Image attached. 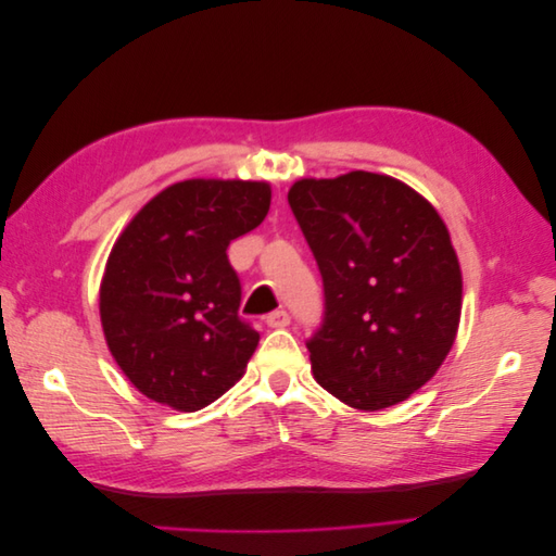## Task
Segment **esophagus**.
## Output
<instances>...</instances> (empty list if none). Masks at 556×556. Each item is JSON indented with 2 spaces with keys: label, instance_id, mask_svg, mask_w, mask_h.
<instances>
[{
  "label": "esophagus",
  "instance_id": "obj_1",
  "mask_svg": "<svg viewBox=\"0 0 556 556\" xmlns=\"http://www.w3.org/2000/svg\"><path fill=\"white\" fill-rule=\"evenodd\" d=\"M266 325L274 327V329L288 327V325H290V313L282 311V308H278V311H274V313H268V315H266Z\"/></svg>",
  "mask_w": 556,
  "mask_h": 556
}]
</instances>
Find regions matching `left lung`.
Wrapping results in <instances>:
<instances>
[{
    "mask_svg": "<svg viewBox=\"0 0 556 556\" xmlns=\"http://www.w3.org/2000/svg\"><path fill=\"white\" fill-rule=\"evenodd\" d=\"M290 208L325 285L306 341L315 380L382 410L433 378L462 315V271L441 215L406 182L371 172L301 178Z\"/></svg>",
    "mask_w": 556,
    "mask_h": 556,
    "instance_id": "obj_1",
    "label": "left lung"
}]
</instances>
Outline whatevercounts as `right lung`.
<instances>
[{"instance_id":"right-lung-1","label":"right lung","mask_w":556,"mask_h":556,"mask_svg":"<svg viewBox=\"0 0 556 556\" xmlns=\"http://www.w3.org/2000/svg\"><path fill=\"white\" fill-rule=\"evenodd\" d=\"M268 206L266 182L182 180L115 241L99 315L111 355L148 399L194 413L243 376L260 333L239 317L241 280L227 248Z\"/></svg>"}]
</instances>
